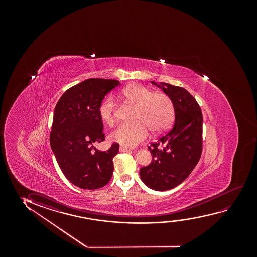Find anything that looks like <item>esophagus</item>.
Listing matches in <instances>:
<instances>
[{"label":"esophagus","instance_id":"1","mask_svg":"<svg viewBox=\"0 0 257 257\" xmlns=\"http://www.w3.org/2000/svg\"><path fill=\"white\" fill-rule=\"evenodd\" d=\"M128 150H130V148H126V147H123V146H120L119 147V151L122 152H127Z\"/></svg>","mask_w":257,"mask_h":257}]
</instances>
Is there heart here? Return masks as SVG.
<instances>
[{"label":"heart","instance_id":"obj_1","mask_svg":"<svg viewBox=\"0 0 257 257\" xmlns=\"http://www.w3.org/2000/svg\"><path fill=\"white\" fill-rule=\"evenodd\" d=\"M117 97L136 105L133 123H124L116 127L109 135L110 141L126 147H134L144 141L151 129L159 134L168 130L175 118V107L172 100L164 93H154L140 84L124 87ZM116 102L109 96L101 103L99 116L106 125L115 122Z\"/></svg>","mask_w":257,"mask_h":257}]
</instances>
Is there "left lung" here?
<instances>
[{"label": "left lung", "mask_w": 257, "mask_h": 257, "mask_svg": "<svg viewBox=\"0 0 257 257\" xmlns=\"http://www.w3.org/2000/svg\"><path fill=\"white\" fill-rule=\"evenodd\" d=\"M172 100L175 123L151 144L152 162L141 167L140 176L152 190H169L183 183L195 169L202 153L203 115L196 99L181 87L151 81Z\"/></svg>", "instance_id": "1"}]
</instances>
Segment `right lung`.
I'll list each match as a JSON object with an SVG mask.
<instances>
[{
  "label": "right lung",
  "mask_w": 257,
  "mask_h": 257,
  "mask_svg": "<svg viewBox=\"0 0 257 257\" xmlns=\"http://www.w3.org/2000/svg\"><path fill=\"white\" fill-rule=\"evenodd\" d=\"M119 85L116 80L88 79L67 89L54 109L51 148L64 176L83 190L102 188L111 179L119 145L114 143L104 152L92 148L105 139L100 105Z\"/></svg>",
  "instance_id": "right-lung-1"
}]
</instances>
